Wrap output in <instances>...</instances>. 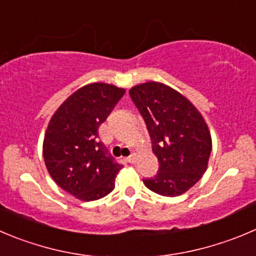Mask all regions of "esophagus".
<instances>
[{"mask_svg": "<svg viewBox=\"0 0 256 256\" xmlns=\"http://www.w3.org/2000/svg\"><path fill=\"white\" fill-rule=\"evenodd\" d=\"M126 160L128 163H136V156H130V157H126Z\"/></svg>", "mask_w": 256, "mask_h": 256, "instance_id": "34e87169", "label": "esophagus"}]
</instances>
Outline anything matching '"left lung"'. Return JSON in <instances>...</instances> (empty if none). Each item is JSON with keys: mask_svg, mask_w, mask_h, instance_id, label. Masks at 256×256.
Wrapping results in <instances>:
<instances>
[{"mask_svg": "<svg viewBox=\"0 0 256 256\" xmlns=\"http://www.w3.org/2000/svg\"><path fill=\"white\" fill-rule=\"evenodd\" d=\"M130 96L144 119L160 162L157 174L143 182L162 196L184 194L208 170L212 142L205 119L188 99L162 82L136 85Z\"/></svg>", "mask_w": 256, "mask_h": 256, "instance_id": "1", "label": "left lung"}]
</instances>
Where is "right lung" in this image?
<instances>
[{
  "label": "right lung",
  "mask_w": 256,
  "mask_h": 256,
  "mask_svg": "<svg viewBox=\"0 0 256 256\" xmlns=\"http://www.w3.org/2000/svg\"><path fill=\"white\" fill-rule=\"evenodd\" d=\"M126 90L106 82L80 88L59 106L46 130L42 154L52 180L82 201L110 194L122 164L99 140L98 130Z\"/></svg>",
  "instance_id": "add662e5"
}]
</instances>
